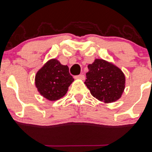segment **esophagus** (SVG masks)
<instances>
[{
  "label": "esophagus",
  "instance_id": "34e87169",
  "mask_svg": "<svg viewBox=\"0 0 152 152\" xmlns=\"http://www.w3.org/2000/svg\"><path fill=\"white\" fill-rule=\"evenodd\" d=\"M75 79H81V80H84L85 79L84 76L83 74H80V75H78V76H75Z\"/></svg>",
  "mask_w": 152,
  "mask_h": 152
}]
</instances>
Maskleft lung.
Segmentation results:
<instances>
[{"label": "left lung", "instance_id": "8db88e82", "mask_svg": "<svg viewBox=\"0 0 152 152\" xmlns=\"http://www.w3.org/2000/svg\"><path fill=\"white\" fill-rule=\"evenodd\" d=\"M88 69L84 84L92 96L105 103L120 98L125 87V76L120 68L106 60L95 59L88 65Z\"/></svg>", "mask_w": 152, "mask_h": 152}]
</instances>
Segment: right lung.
<instances>
[{
    "label": "right lung",
    "mask_w": 152,
    "mask_h": 152,
    "mask_svg": "<svg viewBox=\"0 0 152 152\" xmlns=\"http://www.w3.org/2000/svg\"><path fill=\"white\" fill-rule=\"evenodd\" d=\"M73 81L68 67L62 65L57 59L48 60L35 77V84L40 95L50 101L65 96Z\"/></svg>",
    "instance_id": "1"
}]
</instances>
